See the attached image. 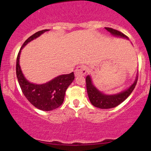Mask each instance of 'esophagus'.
I'll list each match as a JSON object with an SVG mask.
<instances>
[{
    "label": "esophagus",
    "mask_w": 151,
    "mask_h": 151,
    "mask_svg": "<svg viewBox=\"0 0 151 151\" xmlns=\"http://www.w3.org/2000/svg\"><path fill=\"white\" fill-rule=\"evenodd\" d=\"M87 73V68L86 66H80L76 68L74 74L76 76H80V75H85Z\"/></svg>",
    "instance_id": "34e87169"
}]
</instances>
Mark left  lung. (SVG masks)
Wrapping results in <instances>:
<instances>
[{
	"instance_id": "obj_1",
	"label": "left lung",
	"mask_w": 151,
	"mask_h": 151,
	"mask_svg": "<svg viewBox=\"0 0 151 151\" xmlns=\"http://www.w3.org/2000/svg\"><path fill=\"white\" fill-rule=\"evenodd\" d=\"M105 29L114 36H121V37L128 39V36L123 34L121 31H118V30L111 28H105ZM137 80L138 76H137L136 80H135L134 83L132 85V86L129 89L126 90L120 93L115 94V95H105L94 87L90 76H87L85 82H86L87 92H88L90 101L94 106L101 108V109H109V108L115 107L118 105L121 104L123 101H125L128 98V96L132 93L136 86Z\"/></svg>"
}]
</instances>
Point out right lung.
Instances as JSON below:
<instances>
[{
    "label": "right lung",
    "instance_id": "right-lung-1",
    "mask_svg": "<svg viewBox=\"0 0 151 151\" xmlns=\"http://www.w3.org/2000/svg\"><path fill=\"white\" fill-rule=\"evenodd\" d=\"M47 30H49L46 29L36 32L24 42L17 55L16 64L17 77L22 92L30 104L43 111L53 110L63 104L66 89L74 80V72H71L68 74L58 76L45 84L36 85L30 83L23 76L19 63L21 50L28 42L39 37Z\"/></svg>",
    "mask_w": 151,
    "mask_h": 151
}]
</instances>
